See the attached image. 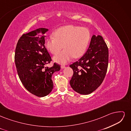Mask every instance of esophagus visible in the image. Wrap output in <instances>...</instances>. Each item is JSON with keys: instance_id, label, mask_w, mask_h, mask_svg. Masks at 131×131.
I'll use <instances>...</instances> for the list:
<instances>
[{"instance_id": "34e87169", "label": "esophagus", "mask_w": 131, "mask_h": 131, "mask_svg": "<svg viewBox=\"0 0 131 131\" xmlns=\"http://www.w3.org/2000/svg\"><path fill=\"white\" fill-rule=\"evenodd\" d=\"M66 68V66H63V65H62L61 66V68L62 69H64Z\"/></svg>"}]
</instances>
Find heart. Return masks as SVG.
<instances>
[{
    "mask_svg": "<svg viewBox=\"0 0 131 131\" xmlns=\"http://www.w3.org/2000/svg\"><path fill=\"white\" fill-rule=\"evenodd\" d=\"M54 36L49 37L45 40V45L50 52L56 54L54 61L60 64H65L74 57L79 58L84 54L88 47L90 33L86 27L68 25L59 28L54 31Z\"/></svg>",
    "mask_w": 131,
    "mask_h": 131,
    "instance_id": "heart-1",
    "label": "heart"
}]
</instances>
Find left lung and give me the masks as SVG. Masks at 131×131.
<instances>
[{
	"mask_svg": "<svg viewBox=\"0 0 131 131\" xmlns=\"http://www.w3.org/2000/svg\"><path fill=\"white\" fill-rule=\"evenodd\" d=\"M108 48L101 35H93L85 54L69 66L73 70L70 81L72 89L81 94H89L103 81L108 66Z\"/></svg>",
	"mask_w": 131,
	"mask_h": 131,
	"instance_id": "left-lung-1",
	"label": "left lung"
}]
</instances>
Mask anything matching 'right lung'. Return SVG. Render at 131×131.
Wrapping results in <instances>:
<instances>
[{"label":"right lung","mask_w":131,"mask_h":131,"mask_svg":"<svg viewBox=\"0 0 131 131\" xmlns=\"http://www.w3.org/2000/svg\"><path fill=\"white\" fill-rule=\"evenodd\" d=\"M48 30L41 28L23 34L15 50V62L19 79L29 92L40 97L52 91V75L61 69L55 63L51 68L45 67L52 61L45 46V34Z\"/></svg>","instance_id":"add662e5"}]
</instances>
